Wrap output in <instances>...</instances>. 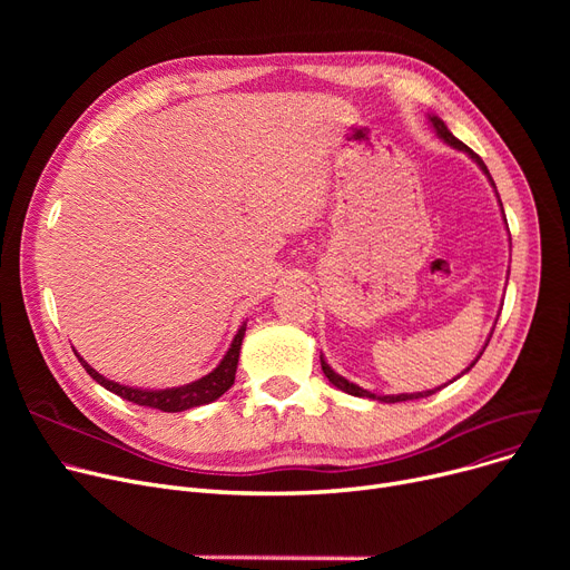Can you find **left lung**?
Returning a JSON list of instances; mask_svg holds the SVG:
<instances>
[{
	"mask_svg": "<svg viewBox=\"0 0 570 570\" xmlns=\"http://www.w3.org/2000/svg\"><path fill=\"white\" fill-rule=\"evenodd\" d=\"M430 117V125L434 127V131H436V136L443 140V142H448L451 147H455V149H462V153H466L475 164H478V168H481L485 175H488V179H490V185L494 187V179H492V175H490V170H488V166L483 164V159L478 157L473 149H469L462 140H458L453 134H451V129H448L445 125H443V119L441 117H436V115H428ZM494 191H497V187H494ZM497 198H499V194H497ZM499 205H501V198H499ZM501 213H503V205H501ZM505 219V217H503ZM492 337V335H490ZM490 342V340H488ZM488 346V344H485ZM485 346H483V351H485ZM483 351L478 353V357L483 355ZM478 357L475 361L460 374V376H464L475 363H478ZM321 370H323V374L327 376V381H331L335 387H340V391H344V393H348V395H353V397H367V400H376V402H385V404H395V402H409V400H421V397H430V395H434L436 391H441L443 385H439V387H434V391H423V393H402V395H374V393H370V391H365V387H361V385H355V383H351V381H346L344 376H340L331 365L325 363V357L321 355ZM458 376V379H460ZM455 381V379H453ZM453 381H448V383H453ZM445 383V385H448Z\"/></svg>",
	"mask_w": 570,
	"mask_h": 570,
	"instance_id": "8db88e82",
	"label": "left lung"
}]
</instances>
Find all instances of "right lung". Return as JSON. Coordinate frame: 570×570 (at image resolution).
I'll use <instances>...</instances> for the list:
<instances>
[{
    "label": "right lung",
    "mask_w": 570,
    "mask_h": 570,
    "mask_svg": "<svg viewBox=\"0 0 570 570\" xmlns=\"http://www.w3.org/2000/svg\"><path fill=\"white\" fill-rule=\"evenodd\" d=\"M245 331L247 323L239 325L237 335L230 342V348L226 351V355L222 357V363L205 376H200L198 381H191L187 385H177V387H164V391H142V387H134V385H122L117 381H110L106 376H101L92 365H87V361L78 355L80 365L87 370V374L92 376L97 383H101L106 391L119 395L122 400H129L138 406H149V409H159V411H168V413H177V411H187L194 406H203L219 400L228 387L235 381V370H237V361H239V346H243L245 340Z\"/></svg>",
    "instance_id": "add662e5"
}]
</instances>
